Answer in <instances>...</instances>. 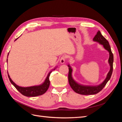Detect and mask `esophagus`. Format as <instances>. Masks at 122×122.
<instances>
[{"instance_id":"obj_1","label":"esophagus","mask_w":122,"mask_h":122,"mask_svg":"<svg viewBox=\"0 0 122 122\" xmlns=\"http://www.w3.org/2000/svg\"><path fill=\"white\" fill-rule=\"evenodd\" d=\"M66 58H67V56H66V55H63V56H62L60 59V62L61 64H64L66 60Z\"/></svg>"}]
</instances>
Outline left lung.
I'll return each mask as SVG.
<instances>
[{"label":"left lung","instance_id":"left-lung-1","mask_svg":"<svg viewBox=\"0 0 122 122\" xmlns=\"http://www.w3.org/2000/svg\"><path fill=\"white\" fill-rule=\"evenodd\" d=\"M94 41H96L99 42L100 44H102L103 45L104 48L107 50L109 53V57L108 60V62L110 66V71L107 74V75L105 80L103 81L102 83L100 84L99 86H83L77 83L74 80H73L72 77V70L69 66V74H68V80L70 86H71V88L73 90V91L76 93H78L81 95H94L98 93L99 92H100L110 79V77L112 75V73L113 71V55L110 46L109 44L108 41L107 40L104 36H103L100 31L99 30L97 32V34L96 35L95 37L93 39Z\"/></svg>","mask_w":122,"mask_h":122}]
</instances>
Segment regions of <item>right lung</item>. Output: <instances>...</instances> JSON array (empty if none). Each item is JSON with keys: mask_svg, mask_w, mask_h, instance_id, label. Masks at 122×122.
I'll use <instances>...</instances> for the list:
<instances>
[{"mask_svg": "<svg viewBox=\"0 0 122 122\" xmlns=\"http://www.w3.org/2000/svg\"><path fill=\"white\" fill-rule=\"evenodd\" d=\"M17 39H16L15 41ZM7 62H8V59H7ZM51 72H52V71L49 72L48 75L47 77V78L45 79V82H44L42 84L38 86H33L30 87H23L18 86L12 80L10 79L9 74L8 77L11 83L16 87V89L19 91L21 94H22L23 95L26 97H36L38 96L42 95L44 93H45L47 90L48 89L50 85L49 76Z\"/></svg>", "mask_w": 122, "mask_h": 122, "instance_id": "right-lung-1", "label": "right lung"}]
</instances>
